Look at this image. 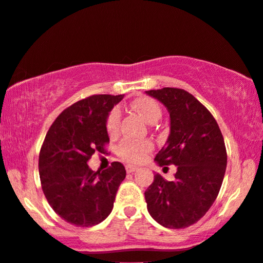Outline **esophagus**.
<instances>
[{"label": "esophagus", "mask_w": 263, "mask_h": 263, "mask_svg": "<svg viewBox=\"0 0 263 263\" xmlns=\"http://www.w3.org/2000/svg\"><path fill=\"white\" fill-rule=\"evenodd\" d=\"M126 171L128 172V174H133V172L137 171V167L136 166H133V165H127L126 166Z\"/></svg>", "instance_id": "obj_1"}]
</instances>
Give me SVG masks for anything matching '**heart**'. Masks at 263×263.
Segmentation results:
<instances>
[{"label": "heart", "mask_w": 263, "mask_h": 263, "mask_svg": "<svg viewBox=\"0 0 263 263\" xmlns=\"http://www.w3.org/2000/svg\"><path fill=\"white\" fill-rule=\"evenodd\" d=\"M133 107L143 115L148 122L154 123L161 119L162 109L156 100L152 98H140L133 102ZM120 121H121V113L119 108H113L106 119V130L108 135L113 136L119 132ZM153 149V143L150 141H134L123 140L118 145V155L122 160L130 163H139L143 160L145 154Z\"/></svg>", "instance_id": "obj_1"}]
</instances>
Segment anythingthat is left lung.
Returning <instances> with one entry per match:
<instances>
[{
    "mask_svg": "<svg viewBox=\"0 0 263 263\" xmlns=\"http://www.w3.org/2000/svg\"><path fill=\"white\" fill-rule=\"evenodd\" d=\"M170 113V135L155 157L160 166L176 165L175 179L160 174L144 192L148 212L166 229H185L210 210L220 190L227 164L223 137L203 103L182 88L145 92Z\"/></svg>",
    "mask_w": 263,
    "mask_h": 263,
    "instance_id": "left-lung-1",
    "label": "left lung"
}]
</instances>
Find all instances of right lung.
<instances>
[{"mask_svg": "<svg viewBox=\"0 0 263 263\" xmlns=\"http://www.w3.org/2000/svg\"><path fill=\"white\" fill-rule=\"evenodd\" d=\"M123 97L94 94L74 102L58 115L42 144L38 167L43 192L54 212L74 226L105 220L126 177L120 162L101 172L87 164L94 153L107 152L106 119Z\"/></svg>", "mask_w": 263, "mask_h": 263, "instance_id": "add662e5", "label": "right lung"}]
</instances>
